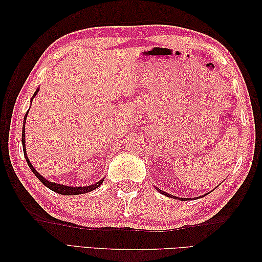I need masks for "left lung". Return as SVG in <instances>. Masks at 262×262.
<instances>
[{
  "instance_id": "obj_1",
  "label": "left lung",
  "mask_w": 262,
  "mask_h": 262,
  "mask_svg": "<svg viewBox=\"0 0 262 262\" xmlns=\"http://www.w3.org/2000/svg\"><path fill=\"white\" fill-rule=\"evenodd\" d=\"M158 189V190L161 192V193H162V194H164V196H166V197H170V198H179V197H176V196H172V194H170V193H168V192H164V191H162V190H160V189L159 188H157ZM204 196H205V194H204ZM180 199V198H179ZM183 200H185V199H183Z\"/></svg>"
}]
</instances>
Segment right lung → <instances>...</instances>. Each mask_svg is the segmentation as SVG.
<instances>
[{
	"mask_svg": "<svg viewBox=\"0 0 262 262\" xmlns=\"http://www.w3.org/2000/svg\"><path fill=\"white\" fill-rule=\"evenodd\" d=\"M38 91H39V89H37L36 92L33 93L32 99H33V97L36 96ZM32 99H31V100H32ZM28 113H29V110L27 111V114H26V116H25V119H24V122H26ZM21 140H22V147H24L25 158H26V161H27L28 165H29V168L31 169V171L33 172V173H35V176L38 178V179L40 180V181L43 183V185H45L47 188L51 189V190H53V191H55V192H57V193H60V194H65V196H72V194H80V193H86V192H90V191L94 190V189H97L98 187L101 186V183L103 182V180H104V179H101V180H100L99 182L94 183V185H91V186H86V187H69V186L59 185V183H55V182H51V181L46 180L45 178H43L42 176L39 174L38 172L35 170V168H33L32 164L30 163L29 159H28V157H27V153H26V144H25V141H26V135H25V125L22 126V138H21Z\"/></svg>",
	"mask_w": 262,
	"mask_h": 262,
	"instance_id": "add662e5",
	"label": "right lung"
}]
</instances>
